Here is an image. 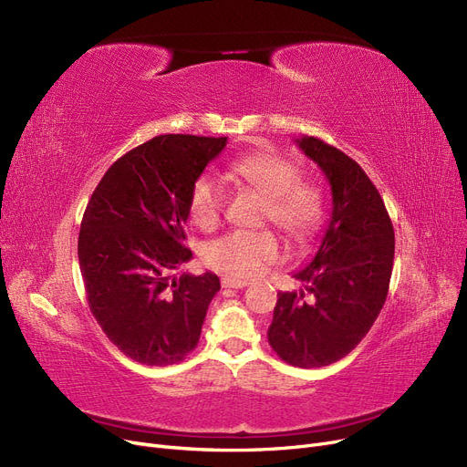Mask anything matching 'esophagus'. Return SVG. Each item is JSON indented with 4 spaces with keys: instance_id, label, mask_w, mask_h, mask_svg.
Masks as SVG:
<instances>
[{
    "instance_id": "esophagus-1",
    "label": "esophagus",
    "mask_w": 467,
    "mask_h": 467,
    "mask_svg": "<svg viewBox=\"0 0 467 467\" xmlns=\"http://www.w3.org/2000/svg\"><path fill=\"white\" fill-rule=\"evenodd\" d=\"M221 286L223 288H246L248 282L246 280H236V278H231V276H223L221 278Z\"/></svg>"
}]
</instances>
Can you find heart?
Segmentation results:
<instances>
[{"label":"heart","mask_w":467,"mask_h":467,"mask_svg":"<svg viewBox=\"0 0 467 467\" xmlns=\"http://www.w3.org/2000/svg\"><path fill=\"white\" fill-rule=\"evenodd\" d=\"M231 177L238 185L265 196L261 221L275 225L296 242L315 236L324 223V192L311 179L299 177L292 160L276 152L259 150L236 158ZM225 210V191L212 175H200L189 194V215L202 231L219 225ZM280 246L273 231H234L213 240L204 252L208 267L233 278L248 280L278 259Z\"/></svg>","instance_id":"obj_1"}]
</instances>
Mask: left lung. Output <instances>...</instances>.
Instances as JSON below:
<instances>
[{"label":"left lung","instance_id":"left-lung-1","mask_svg":"<svg viewBox=\"0 0 467 467\" xmlns=\"http://www.w3.org/2000/svg\"><path fill=\"white\" fill-rule=\"evenodd\" d=\"M296 140L327 175L334 208L313 261L294 273L313 301L306 292H280L267 337L284 362L318 368L349 355L372 328L389 292L395 231L353 158L318 137Z\"/></svg>","mask_w":467,"mask_h":467}]
</instances>
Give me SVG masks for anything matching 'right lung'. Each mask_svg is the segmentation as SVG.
Segmentation results:
<instances>
[{
    "mask_svg": "<svg viewBox=\"0 0 467 467\" xmlns=\"http://www.w3.org/2000/svg\"><path fill=\"white\" fill-rule=\"evenodd\" d=\"M227 137L158 135L118 158L99 181L78 238L89 309L126 357L147 367L183 360L219 292L213 273H170L185 246L189 194Z\"/></svg>",
    "mask_w": 467,
    "mask_h": 467,
    "instance_id": "right-lung-1",
    "label": "right lung"
}]
</instances>
